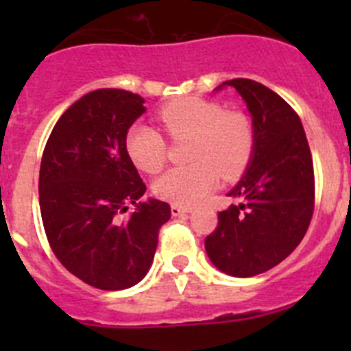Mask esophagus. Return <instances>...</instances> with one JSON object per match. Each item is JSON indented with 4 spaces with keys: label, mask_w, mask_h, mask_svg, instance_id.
<instances>
[{
    "label": "esophagus",
    "mask_w": 351,
    "mask_h": 351,
    "mask_svg": "<svg viewBox=\"0 0 351 351\" xmlns=\"http://www.w3.org/2000/svg\"><path fill=\"white\" fill-rule=\"evenodd\" d=\"M190 207H182V206H178V204H172L170 206V213H172V216H181V214H186L190 213Z\"/></svg>",
    "instance_id": "1"
}]
</instances>
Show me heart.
Returning <instances> with one entry per match:
<instances>
[{"label":"heart","mask_w":351,"mask_h":351,"mask_svg":"<svg viewBox=\"0 0 351 351\" xmlns=\"http://www.w3.org/2000/svg\"><path fill=\"white\" fill-rule=\"evenodd\" d=\"M173 141L191 137V165L173 167L154 182V193L178 206H195L216 190L221 179L243 172L255 151V128L241 110H225L221 104L184 96L161 105L156 112ZM126 151L135 165L149 173L160 172L167 161V142L153 126H133L126 135Z\"/></svg>","instance_id":"heart-1"}]
</instances>
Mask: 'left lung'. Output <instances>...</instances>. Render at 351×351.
<instances>
[{
  "label": "left lung",
  "instance_id": "8db88e82",
  "mask_svg": "<svg viewBox=\"0 0 351 351\" xmlns=\"http://www.w3.org/2000/svg\"><path fill=\"white\" fill-rule=\"evenodd\" d=\"M253 117L250 167L206 237L210 262L225 274L251 278L283 262L308 232L315 210V170L299 116L280 95L251 79H232Z\"/></svg>",
  "mask_w": 351,
  "mask_h": 351
}]
</instances>
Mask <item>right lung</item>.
Masks as SVG:
<instances>
[{
	"label": "right lung",
	"mask_w": 351,
	"mask_h": 351,
	"mask_svg": "<svg viewBox=\"0 0 351 351\" xmlns=\"http://www.w3.org/2000/svg\"><path fill=\"white\" fill-rule=\"evenodd\" d=\"M144 98L96 89L52 128L40 165L38 195L52 253L66 271L100 290H125L147 274L170 206L142 200L145 184L126 151ZM130 203L136 210L122 214Z\"/></svg>",
	"instance_id": "obj_1"
}]
</instances>
